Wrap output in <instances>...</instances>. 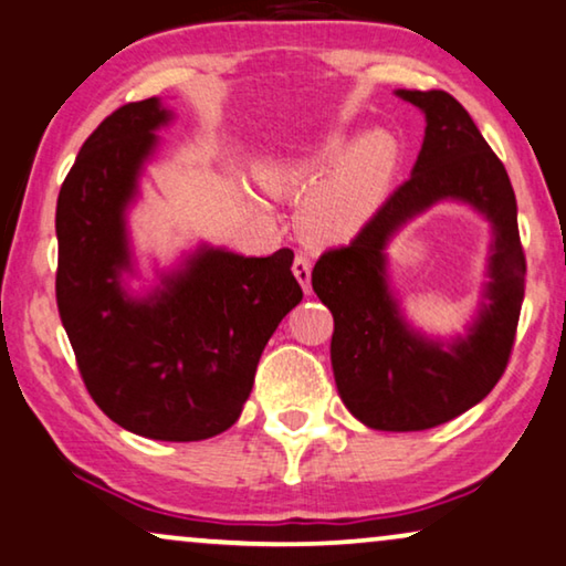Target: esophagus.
I'll return each instance as SVG.
<instances>
[{
    "label": "esophagus",
    "mask_w": 566,
    "mask_h": 566,
    "mask_svg": "<svg viewBox=\"0 0 566 566\" xmlns=\"http://www.w3.org/2000/svg\"><path fill=\"white\" fill-rule=\"evenodd\" d=\"M292 271H295L300 287H303L305 292H311V271H313L311 259H307L305 253H297L295 261H292Z\"/></svg>",
    "instance_id": "34e87169"
}]
</instances>
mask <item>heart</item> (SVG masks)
<instances>
[{
    "label": "heart",
    "instance_id": "obj_1",
    "mask_svg": "<svg viewBox=\"0 0 566 566\" xmlns=\"http://www.w3.org/2000/svg\"><path fill=\"white\" fill-rule=\"evenodd\" d=\"M401 147L390 132L375 129L349 139L328 132L303 153L263 165L266 191L303 193L300 228L323 243H344L370 222L394 184Z\"/></svg>",
    "mask_w": 566,
    "mask_h": 566
}]
</instances>
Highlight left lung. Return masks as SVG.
Here are the masks:
<instances>
[{
    "label": "left lung",
    "mask_w": 566,
    "mask_h": 566,
    "mask_svg": "<svg viewBox=\"0 0 566 566\" xmlns=\"http://www.w3.org/2000/svg\"><path fill=\"white\" fill-rule=\"evenodd\" d=\"M396 95L427 118L411 178L349 245L321 255L313 290L334 315L331 365L346 409L370 429L419 432L461 417L502 378L525 295V255L510 176L469 111L446 90ZM440 200L469 203L493 224L480 315L450 343L424 337L402 318L385 255L395 232Z\"/></svg>",
    "instance_id": "left-lung-1"
}]
</instances>
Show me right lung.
I'll return each instance as SVG.
<instances>
[{"label": "right lung", "instance_id": "add662e5", "mask_svg": "<svg viewBox=\"0 0 566 566\" xmlns=\"http://www.w3.org/2000/svg\"><path fill=\"white\" fill-rule=\"evenodd\" d=\"M172 111L120 105L90 134L56 201V305L82 380L134 434L196 442L235 424L263 346L303 300L290 248L266 259L199 245L132 295L126 212Z\"/></svg>", "mask_w": 566, "mask_h": 566}]
</instances>
